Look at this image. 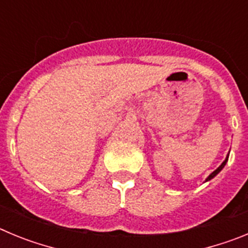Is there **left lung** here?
Wrapping results in <instances>:
<instances>
[{"label":"left lung","instance_id":"1","mask_svg":"<svg viewBox=\"0 0 248 248\" xmlns=\"http://www.w3.org/2000/svg\"><path fill=\"white\" fill-rule=\"evenodd\" d=\"M227 160H229V157H226V159H225V161H223V163H222V164H221V165H220V166H218V168H217V169H216V170H215V171H214V172H212V174H210V175H209V177H207V179H206V181H209V180H211L212 177H215V176H216V175H217V174H218V172H220V171H221V170H222V169H223V166L226 165V163H227Z\"/></svg>","mask_w":248,"mask_h":248}]
</instances>
